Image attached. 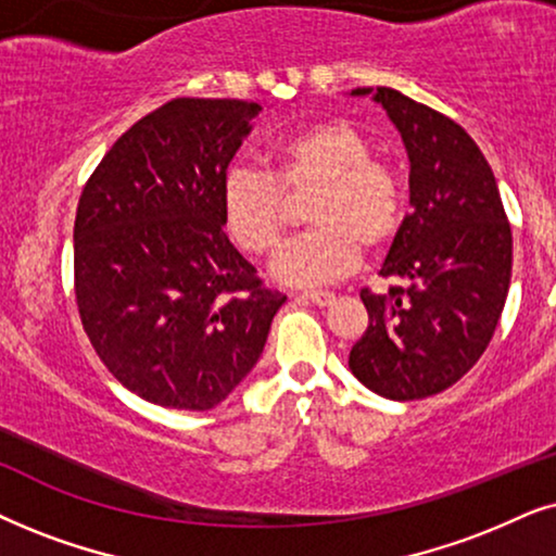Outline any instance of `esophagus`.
Instances as JSON below:
<instances>
[{"label": "esophagus", "instance_id": "1", "mask_svg": "<svg viewBox=\"0 0 556 556\" xmlns=\"http://www.w3.org/2000/svg\"><path fill=\"white\" fill-rule=\"evenodd\" d=\"M298 298L309 300V302H313V305L328 307V305H332V300H336V294L328 292V290H309V292H300Z\"/></svg>", "mask_w": 556, "mask_h": 556}]
</instances>
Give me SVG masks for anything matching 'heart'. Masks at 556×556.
Returning <instances> with one entry per match:
<instances>
[{"mask_svg": "<svg viewBox=\"0 0 556 556\" xmlns=\"http://www.w3.org/2000/svg\"><path fill=\"white\" fill-rule=\"evenodd\" d=\"M361 129L343 118L307 124L279 139L266 154V173L233 165L220 180V216L236 247L264 256L282 239L290 201L307 195L313 228L287 243L274 258V274L287 285H325L351 274L361 249L381 251L404 224L402 177Z\"/></svg>", "mask_w": 556, "mask_h": 556, "instance_id": "heart-1", "label": "heart"}]
</instances>
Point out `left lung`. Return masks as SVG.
Wrapping results in <instances>:
<instances>
[{
    "label": "left lung",
    "mask_w": 556,
    "mask_h": 556,
    "mask_svg": "<svg viewBox=\"0 0 556 556\" xmlns=\"http://www.w3.org/2000/svg\"><path fill=\"white\" fill-rule=\"evenodd\" d=\"M371 93L355 88L353 96ZM409 154V203L381 277L366 287L368 328L348 366L376 394L412 402L463 379L491 343L510 285V224L493 169L468 131L394 88L374 93Z\"/></svg>",
    "instance_id": "8db88e82"
}]
</instances>
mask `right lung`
I'll use <instances>...</instances> for the list:
<instances>
[{
	"instance_id": "add662e5",
	"label": "right lung",
	"mask_w": 556,
	"mask_h": 556,
	"mask_svg": "<svg viewBox=\"0 0 556 556\" xmlns=\"http://www.w3.org/2000/svg\"><path fill=\"white\" fill-rule=\"evenodd\" d=\"M258 111L241 99L162 103L80 192V323L103 366L144 402L190 412L224 402L287 300L233 249L220 216V180Z\"/></svg>"
}]
</instances>
